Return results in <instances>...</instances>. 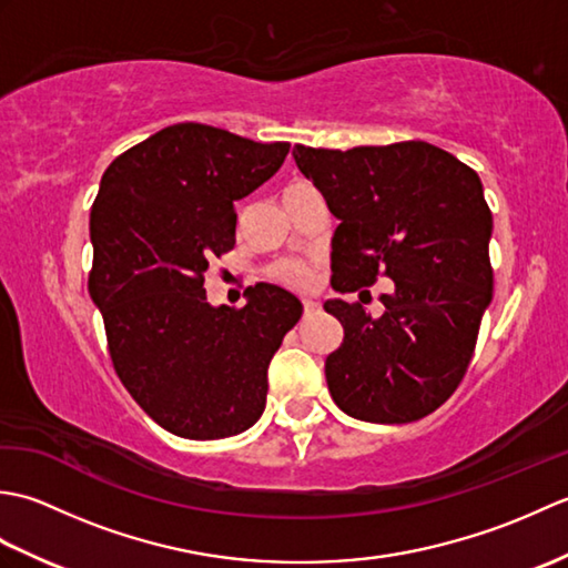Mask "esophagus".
Here are the masks:
<instances>
[{
    "label": "esophagus",
    "instance_id": "esophagus-1",
    "mask_svg": "<svg viewBox=\"0 0 568 568\" xmlns=\"http://www.w3.org/2000/svg\"><path fill=\"white\" fill-rule=\"evenodd\" d=\"M303 307H305V317H312V315H317V312L322 310V305L317 303V300H305V303H303Z\"/></svg>",
    "mask_w": 568,
    "mask_h": 568
}]
</instances>
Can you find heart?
I'll use <instances>...</instances> for the list:
<instances>
[{"mask_svg": "<svg viewBox=\"0 0 568 568\" xmlns=\"http://www.w3.org/2000/svg\"><path fill=\"white\" fill-rule=\"evenodd\" d=\"M275 275L281 277V281L295 285V287H307L310 281H312V273H310L307 265H303V263H285L275 271Z\"/></svg>", "mask_w": 568, "mask_h": 568, "instance_id": "1", "label": "heart"}]
</instances>
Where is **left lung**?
<instances>
[{
  "label": "left lung",
  "instance_id": "1",
  "mask_svg": "<svg viewBox=\"0 0 568 568\" xmlns=\"http://www.w3.org/2000/svg\"><path fill=\"white\" fill-rule=\"evenodd\" d=\"M339 220L332 287L356 293L378 273L395 283L383 315L332 297L344 342L324 373L348 417L400 425L434 413L462 383L493 300V214L484 185L427 141L348 151L293 149Z\"/></svg>",
  "mask_w": 568,
  "mask_h": 568
}]
</instances>
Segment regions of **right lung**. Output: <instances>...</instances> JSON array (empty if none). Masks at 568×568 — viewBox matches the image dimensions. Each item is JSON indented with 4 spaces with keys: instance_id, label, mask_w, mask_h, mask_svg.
Masks as SVG:
<instances>
[{
    "instance_id": "add662e5",
    "label": "right lung",
    "mask_w": 568,
    "mask_h": 568,
    "mask_svg": "<svg viewBox=\"0 0 568 568\" xmlns=\"http://www.w3.org/2000/svg\"><path fill=\"white\" fill-rule=\"evenodd\" d=\"M291 143L173 124L106 168L90 212L88 291L116 376L151 419L185 439L258 422L268 364L303 303L261 283L241 310L207 303L210 258L234 248V202L283 165Z\"/></svg>"
}]
</instances>
